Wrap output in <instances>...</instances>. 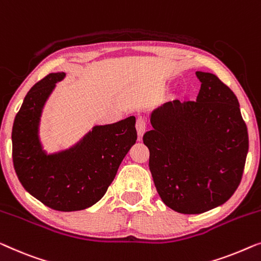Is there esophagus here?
<instances>
[{
	"instance_id": "esophagus-1",
	"label": "esophagus",
	"mask_w": 261,
	"mask_h": 261,
	"mask_svg": "<svg viewBox=\"0 0 261 261\" xmlns=\"http://www.w3.org/2000/svg\"><path fill=\"white\" fill-rule=\"evenodd\" d=\"M135 127H137L139 140H141L142 137H143V134H145V132H146V121H145V119L139 118L137 120V124H135Z\"/></svg>"
}]
</instances>
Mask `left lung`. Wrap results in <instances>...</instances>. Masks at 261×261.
I'll use <instances>...</instances> for the list:
<instances>
[{
    "label": "left lung",
    "instance_id": "1",
    "mask_svg": "<svg viewBox=\"0 0 261 261\" xmlns=\"http://www.w3.org/2000/svg\"><path fill=\"white\" fill-rule=\"evenodd\" d=\"M196 101H169L150 114L143 135L149 169L162 201L182 214L222 205L239 186L248 152L237 96L217 75L196 71Z\"/></svg>",
    "mask_w": 261,
    "mask_h": 261
}]
</instances>
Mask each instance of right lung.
<instances>
[{
	"mask_svg": "<svg viewBox=\"0 0 261 261\" xmlns=\"http://www.w3.org/2000/svg\"><path fill=\"white\" fill-rule=\"evenodd\" d=\"M66 73H51L34 85L15 116L13 162L24 190L61 212L81 211L102 198L119 166L137 141L135 118L96 124L69 148L47 153L40 140L43 107Z\"/></svg>",
	"mask_w": 261,
	"mask_h": 261,
	"instance_id": "right-lung-1",
	"label": "right lung"
}]
</instances>
